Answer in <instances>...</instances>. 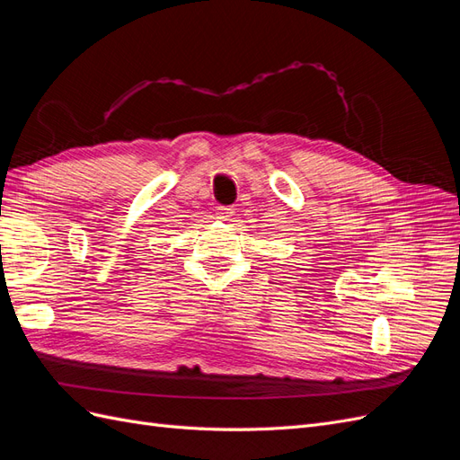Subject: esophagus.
I'll use <instances>...</instances> for the list:
<instances>
[{"instance_id": "esophagus-1", "label": "esophagus", "mask_w": 460, "mask_h": 460, "mask_svg": "<svg viewBox=\"0 0 460 460\" xmlns=\"http://www.w3.org/2000/svg\"><path fill=\"white\" fill-rule=\"evenodd\" d=\"M234 215H235L234 207H228V205H218L217 207V218H220V220L228 222V220L234 218Z\"/></svg>"}]
</instances>
